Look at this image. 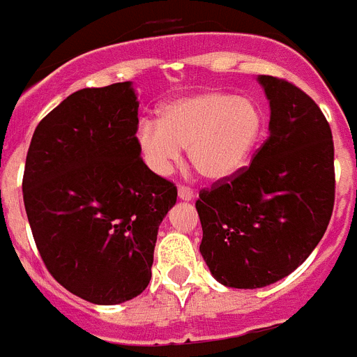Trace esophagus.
Returning <instances> with one entry per match:
<instances>
[{
	"mask_svg": "<svg viewBox=\"0 0 357 357\" xmlns=\"http://www.w3.org/2000/svg\"><path fill=\"white\" fill-rule=\"evenodd\" d=\"M195 197L193 190H191L190 185H178V199L182 200H191Z\"/></svg>",
	"mask_w": 357,
	"mask_h": 357,
	"instance_id": "1",
	"label": "esophagus"
}]
</instances>
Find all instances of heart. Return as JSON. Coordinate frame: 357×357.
<instances>
[{
	"instance_id": "1",
	"label": "heart",
	"mask_w": 357,
	"mask_h": 357,
	"mask_svg": "<svg viewBox=\"0 0 357 357\" xmlns=\"http://www.w3.org/2000/svg\"><path fill=\"white\" fill-rule=\"evenodd\" d=\"M264 130L258 102L224 90H202L160 106L158 123L139 121L135 142L157 175L169 173L188 148L191 166L204 178L224 181L249 162Z\"/></svg>"
}]
</instances>
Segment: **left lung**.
Returning <instances> with one entry per match:
<instances>
[{"mask_svg":"<svg viewBox=\"0 0 357 357\" xmlns=\"http://www.w3.org/2000/svg\"><path fill=\"white\" fill-rule=\"evenodd\" d=\"M258 81L271 105L267 141L249 166L204 188L195 202L204 260L234 289L266 287L301 266L324 238L336 195L324 112L285 79Z\"/></svg>","mask_w":357,"mask_h":357,"instance_id":"8db88e82","label":"left lung"}]
</instances>
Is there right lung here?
<instances>
[{"mask_svg":"<svg viewBox=\"0 0 357 357\" xmlns=\"http://www.w3.org/2000/svg\"><path fill=\"white\" fill-rule=\"evenodd\" d=\"M132 83L84 88L41 119L30 141L23 200L48 273L75 296L115 305L151 278L158 225L176 185L137 148Z\"/></svg>","mask_w":357,"mask_h":357,"instance_id":"1","label":"right lung"}]
</instances>
